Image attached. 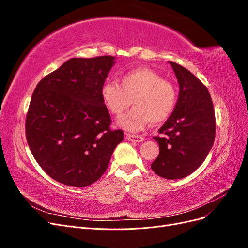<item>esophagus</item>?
<instances>
[{"label":"esophagus","instance_id":"esophagus-1","mask_svg":"<svg viewBox=\"0 0 248 248\" xmlns=\"http://www.w3.org/2000/svg\"><path fill=\"white\" fill-rule=\"evenodd\" d=\"M126 139L130 141H137V142H141L145 140V139L140 136H137V134H129V133H126Z\"/></svg>","mask_w":248,"mask_h":248}]
</instances>
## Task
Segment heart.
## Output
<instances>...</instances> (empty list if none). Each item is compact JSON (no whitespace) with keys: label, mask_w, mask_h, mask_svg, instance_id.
<instances>
[{"label":"heart","mask_w":248,"mask_h":248,"mask_svg":"<svg viewBox=\"0 0 248 248\" xmlns=\"http://www.w3.org/2000/svg\"><path fill=\"white\" fill-rule=\"evenodd\" d=\"M101 99L110 114L120 116L131 102L133 108L118 120L122 128L137 132L150 123L167 120L174 110L177 91L170 81L148 68H137L108 81L101 88Z\"/></svg>","instance_id":"obj_1"}]
</instances>
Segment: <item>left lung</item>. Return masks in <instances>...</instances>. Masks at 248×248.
Returning <instances> with one entry per match:
<instances>
[{
	"mask_svg": "<svg viewBox=\"0 0 248 248\" xmlns=\"http://www.w3.org/2000/svg\"><path fill=\"white\" fill-rule=\"evenodd\" d=\"M179 84V97L170 117L154 137L159 155L151 169L159 177L175 180L190 175L204 162L215 139V114L208 89L183 66L169 62Z\"/></svg>",
	"mask_w": 248,
	"mask_h": 248,
	"instance_id": "1",
	"label": "left lung"
}]
</instances>
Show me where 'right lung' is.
<instances>
[{
  "label": "right lung",
  "instance_id": "add662e5",
  "mask_svg": "<svg viewBox=\"0 0 248 248\" xmlns=\"http://www.w3.org/2000/svg\"><path fill=\"white\" fill-rule=\"evenodd\" d=\"M115 59L72 58L34 90L26 119L28 145L41 169L60 183L96 182L123 140L121 129L109 128L100 94Z\"/></svg>",
  "mask_w": 248,
  "mask_h": 248
}]
</instances>
